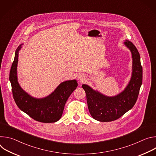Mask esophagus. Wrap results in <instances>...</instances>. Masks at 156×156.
<instances>
[{"label": "esophagus", "mask_w": 156, "mask_h": 156, "mask_svg": "<svg viewBox=\"0 0 156 156\" xmlns=\"http://www.w3.org/2000/svg\"><path fill=\"white\" fill-rule=\"evenodd\" d=\"M84 79H85V76H84V74L81 73V74H80L79 75H78V80L79 81H83V80H84Z\"/></svg>", "instance_id": "34e87169"}]
</instances>
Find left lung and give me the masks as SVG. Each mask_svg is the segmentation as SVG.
<instances>
[{"instance_id": "8db88e82", "label": "left lung", "mask_w": 156, "mask_h": 156, "mask_svg": "<svg viewBox=\"0 0 156 156\" xmlns=\"http://www.w3.org/2000/svg\"><path fill=\"white\" fill-rule=\"evenodd\" d=\"M123 44L130 51L133 60L131 79L124 90L116 96H107L90 86L82 85L90 113L99 122H112L119 119L133 108L138 99L143 80L140 55L131 42L125 40Z\"/></svg>"}]
</instances>
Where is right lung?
Instances as JSON below:
<instances>
[{"label":"right lung","mask_w":156,"mask_h":156,"mask_svg":"<svg viewBox=\"0 0 156 156\" xmlns=\"http://www.w3.org/2000/svg\"><path fill=\"white\" fill-rule=\"evenodd\" d=\"M23 44L15 51V58L10 72V81L13 99L18 108L34 120L42 123H54L62 117L65 103L71 94L76 90L78 83L76 80L61 83L49 96L36 98L20 86L17 78L18 54Z\"/></svg>","instance_id":"1"}]
</instances>
